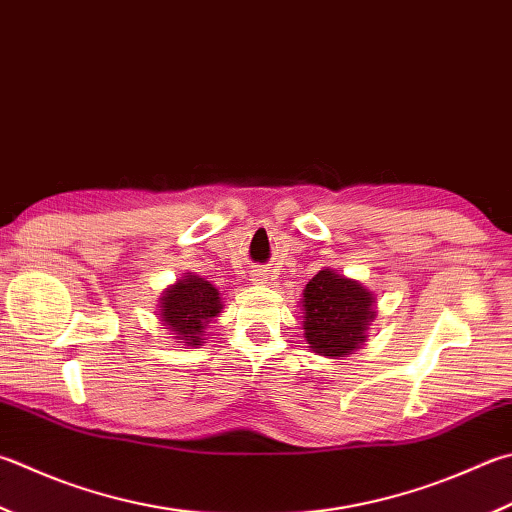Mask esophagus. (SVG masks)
Listing matches in <instances>:
<instances>
[{"instance_id": "obj_1", "label": "esophagus", "mask_w": 512, "mask_h": 512, "mask_svg": "<svg viewBox=\"0 0 512 512\" xmlns=\"http://www.w3.org/2000/svg\"><path fill=\"white\" fill-rule=\"evenodd\" d=\"M253 282L255 284H266V273L264 271H255L253 273Z\"/></svg>"}]
</instances>
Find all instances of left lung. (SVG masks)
Instances as JSON below:
<instances>
[{
  "mask_svg": "<svg viewBox=\"0 0 512 512\" xmlns=\"http://www.w3.org/2000/svg\"><path fill=\"white\" fill-rule=\"evenodd\" d=\"M300 304L306 345L333 360L347 358L365 345L376 320L374 291L333 268H322L306 284Z\"/></svg>",
  "mask_w": 512,
  "mask_h": 512,
  "instance_id": "8db88e82",
  "label": "left lung"
}]
</instances>
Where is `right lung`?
I'll list each match as a JSON object with an SVG mask.
<instances>
[{"label":"right lung","instance_id":"right-lung-1","mask_svg":"<svg viewBox=\"0 0 512 512\" xmlns=\"http://www.w3.org/2000/svg\"><path fill=\"white\" fill-rule=\"evenodd\" d=\"M224 300L215 284L194 273H183L181 280L167 286L159 300V320L176 342L199 347L208 324L219 318Z\"/></svg>","mask_w":512,"mask_h":512}]
</instances>
